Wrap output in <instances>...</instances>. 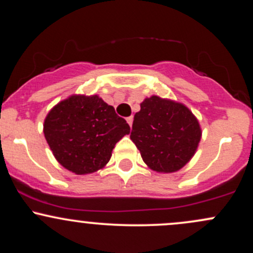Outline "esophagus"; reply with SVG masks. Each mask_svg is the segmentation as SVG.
<instances>
[{"mask_svg":"<svg viewBox=\"0 0 253 253\" xmlns=\"http://www.w3.org/2000/svg\"><path fill=\"white\" fill-rule=\"evenodd\" d=\"M126 120H127V122H128L129 127H132V124H133V116H128Z\"/></svg>","mask_w":253,"mask_h":253,"instance_id":"1","label":"esophagus"}]
</instances>
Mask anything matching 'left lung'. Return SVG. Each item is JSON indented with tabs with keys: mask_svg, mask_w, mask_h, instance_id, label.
<instances>
[{
	"mask_svg": "<svg viewBox=\"0 0 253 253\" xmlns=\"http://www.w3.org/2000/svg\"><path fill=\"white\" fill-rule=\"evenodd\" d=\"M131 139L151 169L169 173L193 158L201 129L187 106L153 95L135 113Z\"/></svg>",
	"mask_w": 253,
	"mask_h": 253,
	"instance_id": "obj_1",
	"label": "left lung"
}]
</instances>
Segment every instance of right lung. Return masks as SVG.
<instances>
[{"label":"right lung","instance_id":"right-lung-1","mask_svg":"<svg viewBox=\"0 0 253 253\" xmlns=\"http://www.w3.org/2000/svg\"><path fill=\"white\" fill-rule=\"evenodd\" d=\"M43 133L62 166L87 174L108 164L116 143L129 133V126L98 95H71L49 111Z\"/></svg>","mask_w":253,"mask_h":253}]
</instances>
